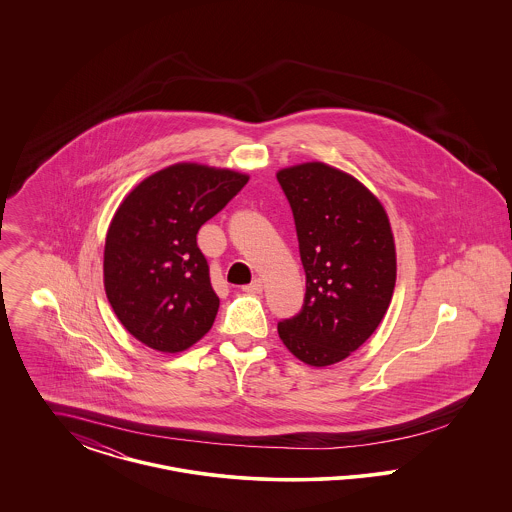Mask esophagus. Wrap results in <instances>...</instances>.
<instances>
[{"label": "esophagus", "instance_id": "1", "mask_svg": "<svg viewBox=\"0 0 512 512\" xmlns=\"http://www.w3.org/2000/svg\"><path fill=\"white\" fill-rule=\"evenodd\" d=\"M244 292L247 293H261L263 292V280H259V278H255L251 284H247L244 286Z\"/></svg>", "mask_w": 512, "mask_h": 512}]
</instances>
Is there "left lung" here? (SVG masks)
Segmentation results:
<instances>
[{
    "label": "left lung",
    "instance_id": "left-lung-1",
    "mask_svg": "<svg viewBox=\"0 0 512 512\" xmlns=\"http://www.w3.org/2000/svg\"><path fill=\"white\" fill-rule=\"evenodd\" d=\"M292 205L307 292L278 336L305 365H336L380 326L397 276L395 240L380 199L322 161L276 172Z\"/></svg>",
    "mask_w": 512,
    "mask_h": 512
}]
</instances>
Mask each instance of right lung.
I'll return each mask as SVG.
<instances>
[{
    "mask_svg": "<svg viewBox=\"0 0 512 512\" xmlns=\"http://www.w3.org/2000/svg\"><path fill=\"white\" fill-rule=\"evenodd\" d=\"M249 174L176 163L134 186L105 236L103 286L122 326L147 347L180 353L213 326L219 297L197 232Z\"/></svg>",
    "mask_w": 512,
    "mask_h": 512,
    "instance_id": "1",
    "label": "right lung"
}]
</instances>
